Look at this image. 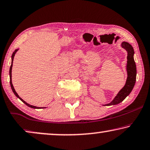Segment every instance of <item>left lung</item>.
I'll use <instances>...</instances> for the list:
<instances>
[{"label": "left lung", "mask_w": 150, "mask_h": 150, "mask_svg": "<svg viewBox=\"0 0 150 150\" xmlns=\"http://www.w3.org/2000/svg\"><path fill=\"white\" fill-rule=\"evenodd\" d=\"M122 47L124 48L128 52L127 56V65H126V70H127V79H126V84L123 88L118 92L117 96L111 101L110 103L105 105L107 106L114 105L119 104L123 101L126 96L129 95L132 90L135 84L136 75H137V68L135 62L134 60V50L132 45L127 42H122Z\"/></svg>", "instance_id": "8db88e82"}]
</instances>
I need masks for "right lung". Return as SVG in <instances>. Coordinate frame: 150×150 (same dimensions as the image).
<instances>
[{
	"mask_svg": "<svg viewBox=\"0 0 150 150\" xmlns=\"http://www.w3.org/2000/svg\"><path fill=\"white\" fill-rule=\"evenodd\" d=\"M17 51H18V50H15L14 52H13V54H12V56H11V58H12V62H11V67H10V70H9V75H10V85H11V89H12V90H13V93L15 94V95H16L17 97H18V98H20V100H22L23 103H25V104H26V105H27V106H28L29 107H31V108H33V109H40V107H37L33 106V105H29L28 103H27L26 102H25V101H24V100H23V99L21 98L19 96L18 94H17V92H16V90H15V89H14L13 86V83H12V81H11V71H12V67H13V58H14L15 54H16V53L17 52Z\"/></svg>",
	"mask_w": 150,
	"mask_h": 150,
	"instance_id": "obj_1",
	"label": "right lung"
}]
</instances>
